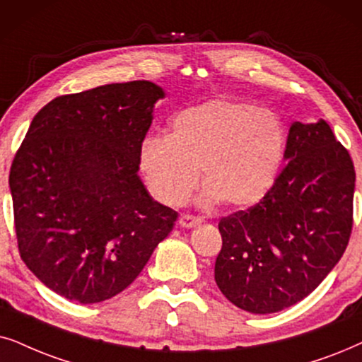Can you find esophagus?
<instances>
[{
	"label": "esophagus",
	"instance_id": "1",
	"mask_svg": "<svg viewBox=\"0 0 362 362\" xmlns=\"http://www.w3.org/2000/svg\"><path fill=\"white\" fill-rule=\"evenodd\" d=\"M178 223H180V226H184V228H194V226L202 223V218L200 216L184 214L180 215V218H178Z\"/></svg>",
	"mask_w": 362,
	"mask_h": 362
}]
</instances>
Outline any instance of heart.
I'll use <instances>...</instances> for the list:
<instances>
[{"label": "heart", "mask_w": 362, "mask_h": 362, "mask_svg": "<svg viewBox=\"0 0 362 362\" xmlns=\"http://www.w3.org/2000/svg\"><path fill=\"white\" fill-rule=\"evenodd\" d=\"M286 131L273 110L233 99H211L180 110L168 136H148L139 147V167L152 195L182 204L199 182L202 200L243 209L258 204L276 180Z\"/></svg>", "instance_id": "heart-1"}]
</instances>
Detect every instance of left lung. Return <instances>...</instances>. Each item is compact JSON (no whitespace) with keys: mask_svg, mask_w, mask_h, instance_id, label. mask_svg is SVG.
Returning a JSON list of instances; mask_svg holds the SVG:
<instances>
[{"mask_svg":"<svg viewBox=\"0 0 362 362\" xmlns=\"http://www.w3.org/2000/svg\"><path fill=\"white\" fill-rule=\"evenodd\" d=\"M285 167L267 195L220 220L215 281L255 315L290 308L336 267L353 228L356 172L325 120L291 124Z\"/></svg>","mask_w":362,"mask_h":362,"instance_id":"8db88e82","label":"left lung"}]
</instances>
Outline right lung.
<instances>
[{
    "instance_id": "1",
    "label": "right lung",
    "mask_w": 362,
    "mask_h": 362,
    "mask_svg": "<svg viewBox=\"0 0 362 362\" xmlns=\"http://www.w3.org/2000/svg\"><path fill=\"white\" fill-rule=\"evenodd\" d=\"M165 98L151 81L59 95L35 115L9 172L23 262L71 301L124 291L178 214L148 195L139 147Z\"/></svg>"
}]
</instances>
